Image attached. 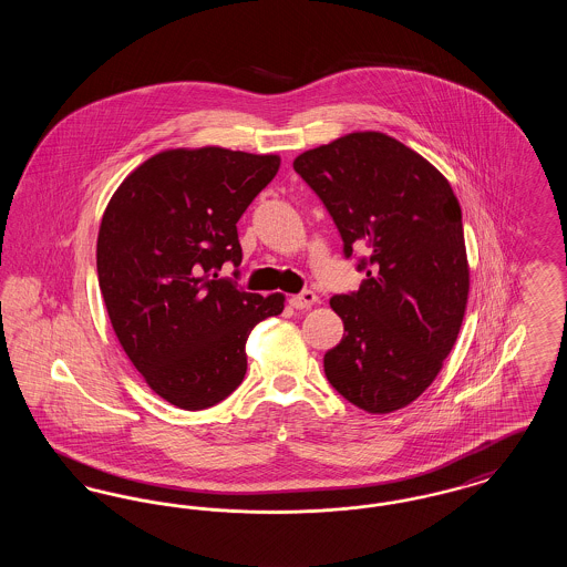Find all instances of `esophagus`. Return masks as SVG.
I'll use <instances>...</instances> for the list:
<instances>
[{
    "label": "esophagus",
    "mask_w": 567,
    "mask_h": 567,
    "mask_svg": "<svg viewBox=\"0 0 567 567\" xmlns=\"http://www.w3.org/2000/svg\"><path fill=\"white\" fill-rule=\"evenodd\" d=\"M317 301H319V297H317V293H312V291H301V293H297V296L289 297V303H291L296 310L310 308V306L317 303Z\"/></svg>",
    "instance_id": "1"
}]
</instances>
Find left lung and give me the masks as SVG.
<instances>
[{"instance_id":"obj_1","label":"left lung","mask_w":567,"mask_h":567,"mask_svg":"<svg viewBox=\"0 0 567 567\" xmlns=\"http://www.w3.org/2000/svg\"><path fill=\"white\" fill-rule=\"evenodd\" d=\"M293 167L333 218L344 257L365 250L359 291L329 299L347 333L324 352V377L365 412L400 410L432 384L463 323L457 197L432 163L380 132L342 135Z\"/></svg>"}]
</instances>
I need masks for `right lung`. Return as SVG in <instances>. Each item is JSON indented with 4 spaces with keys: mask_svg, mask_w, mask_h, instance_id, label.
I'll return each mask as SVG.
<instances>
[{
    "mask_svg": "<svg viewBox=\"0 0 567 567\" xmlns=\"http://www.w3.org/2000/svg\"><path fill=\"white\" fill-rule=\"evenodd\" d=\"M278 167V155L218 146L163 151L135 167L102 216L97 278L110 323L172 405L204 410L231 395L248 333L285 308L282 293H246L216 274L243 264L236 223Z\"/></svg>",
    "mask_w": 567,
    "mask_h": 567,
    "instance_id": "right-lung-1",
    "label": "right lung"
}]
</instances>
